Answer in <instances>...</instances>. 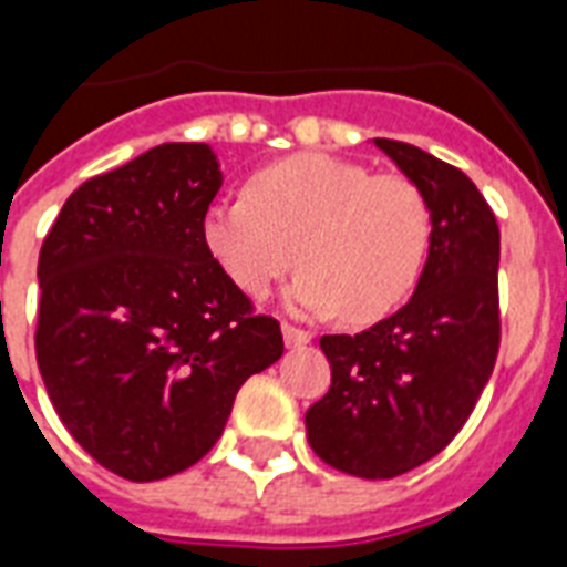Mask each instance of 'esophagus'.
I'll return each mask as SVG.
<instances>
[{"instance_id":"1","label":"esophagus","mask_w":567,"mask_h":567,"mask_svg":"<svg viewBox=\"0 0 567 567\" xmlns=\"http://www.w3.org/2000/svg\"><path fill=\"white\" fill-rule=\"evenodd\" d=\"M282 338H285V347H306L311 341V332L306 329H297V327H282Z\"/></svg>"}]
</instances>
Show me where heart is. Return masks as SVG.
<instances>
[{
  "label": "heart",
  "mask_w": 567,
  "mask_h": 567,
  "mask_svg": "<svg viewBox=\"0 0 567 567\" xmlns=\"http://www.w3.org/2000/svg\"><path fill=\"white\" fill-rule=\"evenodd\" d=\"M199 231L208 258L252 300L288 274L293 246L302 270L288 306L371 323L414 291L432 214L405 176H373L336 155L297 153L252 173L247 196L208 205Z\"/></svg>",
  "instance_id": "heart-1"
}]
</instances>
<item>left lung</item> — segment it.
I'll return each instance as SVG.
<instances>
[{"instance_id":"obj_1","label":"left lung","mask_w":567,"mask_h":567,"mask_svg":"<svg viewBox=\"0 0 567 567\" xmlns=\"http://www.w3.org/2000/svg\"><path fill=\"white\" fill-rule=\"evenodd\" d=\"M373 146L426 196L432 238L412 300L359 336H323L327 396L306 412L311 450L362 480H391L447 447L501 347V229L465 173L403 141Z\"/></svg>"}]
</instances>
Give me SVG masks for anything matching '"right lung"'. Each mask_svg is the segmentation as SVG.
<instances>
[{
	"mask_svg": "<svg viewBox=\"0 0 567 567\" xmlns=\"http://www.w3.org/2000/svg\"><path fill=\"white\" fill-rule=\"evenodd\" d=\"M223 185L208 144H162L70 194L40 247L38 368L102 467L153 483L196 465L238 388L282 359L274 318L203 247Z\"/></svg>",
	"mask_w": 567,
	"mask_h": 567,
	"instance_id": "obj_1",
	"label": "right lung"
}]
</instances>
